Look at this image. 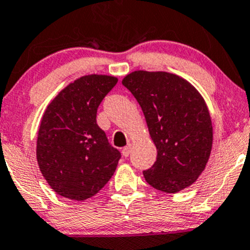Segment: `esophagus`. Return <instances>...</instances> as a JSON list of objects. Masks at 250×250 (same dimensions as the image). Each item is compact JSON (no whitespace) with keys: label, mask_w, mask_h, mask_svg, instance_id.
<instances>
[{"label":"esophagus","mask_w":250,"mask_h":250,"mask_svg":"<svg viewBox=\"0 0 250 250\" xmlns=\"http://www.w3.org/2000/svg\"><path fill=\"white\" fill-rule=\"evenodd\" d=\"M122 153H123V156H124V157L130 156V153H131V144H128L127 146H125L124 148H123Z\"/></svg>","instance_id":"esophagus-1"}]
</instances>
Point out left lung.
<instances>
[{
    "instance_id": "1",
    "label": "left lung",
    "mask_w": 250,
    "mask_h": 250,
    "mask_svg": "<svg viewBox=\"0 0 250 250\" xmlns=\"http://www.w3.org/2000/svg\"><path fill=\"white\" fill-rule=\"evenodd\" d=\"M142 107L157 159L143 171L157 190L176 193L206 169L212 146V124L202 95L190 83L167 72L134 71L122 81Z\"/></svg>"
}]
</instances>
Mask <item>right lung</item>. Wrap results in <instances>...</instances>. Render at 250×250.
Returning a JSON list of instances; mask_svg holds the SVG:
<instances>
[{"label":"right lung","instance_id":"obj_1","mask_svg":"<svg viewBox=\"0 0 250 250\" xmlns=\"http://www.w3.org/2000/svg\"><path fill=\"white\" fill-rule=\"evenodd\" d=\"M118 79L81 77L59 93L42 117L36 158L42 176L58 195L92 197L110 181L120 152L97 124V110Z\"/></svg>","mask_w":250,"mask_h":250}]
</instances>
